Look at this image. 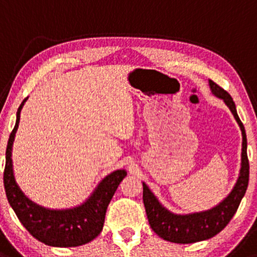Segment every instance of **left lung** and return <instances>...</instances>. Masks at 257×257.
<instances>
[{
    "label": "left lung",
    "mask_w": 257,
    "mask_h": 257,
    "mask_svg": "<svg viewBox=\"0 0 257 257\" xmlns=\"http://www.w3.org/2000/svg\"><path fill=\"white\" fill-rule=\"evenodd\" d=\"M210 90L216 97L223 99L241 130V167L239 177L232 192L218 205L206 211L188 215H177L161 205L149 187L143 182V203L152 229L160 238L177 244H192L206 240L220 233L237 212L239 204L246 192L249 183V160L246 154V135L243 122L239 119L233 98L227 91L212 80H209Z\"/></svg>",
    "instance_id": "8db88e82"
}]
</instances>
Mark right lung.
I'll return each mask as SVG.
<instances>
[{"instance_id":"add662e5","label":"right lung","mask_w":257,"mask_h":257,"mask_svg":"<svg viewBox=\"0 0 257 257\" xmlns=\"http://www.w3.org/2000/svg\"><path fill=\"white\" fill-rule=\"evenodd\" d=\"M27 99L23 100L17 111L16 126L11 132L6 149L4 183L8 201L29 233L46 245L70 247L88 243L102 232L106 207L127 172L116 170L109 174L100 181L85 203L73 209L51 210L30 200L16 182L12 164L14 137L18 130L20 111Z\"/></svg>"}]
</instances>
